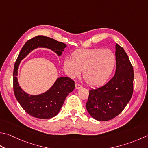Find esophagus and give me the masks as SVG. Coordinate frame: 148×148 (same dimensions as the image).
I'll use <instances>...</instances> for the list:
<instances>
[{"mask_svg":"<svg viewBox=\"0 0 148 148\" xmlns=\"http://www.w3.org/2000/svg\"><path fill=\"white\" fill-rule=\"evenodd\" d=\"M83 87L82 85H80L78 83H76V89H79V88H81Z\"/></svg>","mask_w":148,"mask_h":148,"instance_id":"1","label":"esophagus"}]
</instances>
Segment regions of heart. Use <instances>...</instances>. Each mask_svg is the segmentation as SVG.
Listing matches in <instances>:
<instances>
[{
    "label": "heart",
    "mask_w": 148,
    "mask_h": 148,
    "mask_svg": "<svg viewBox=\"0 0 148 148\" xmlns=\"http://www.w3.org/2000/svg\"><path fill=\"white\" fill-rule=\"evenodd\" d=\"M116 64L114 53L109 49H79L72 53L71 59L66 58L63 67L71 76L83 71L85 82L90 86L104 84L113 72Z\"/></svg>",
    "instance_id": "obj_1"
}]
</instances>
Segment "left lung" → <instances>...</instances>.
I'll return each mask as SVG.
<instances>
[{"mask_svg": "<svg viewBox=\"0 0 148 148\" xmlns=\"http://www.w3.org/2000/svg\"><path fill=\"white\" fill-rule=\"evenodd\" d=\"M116 72L106 84L89 90L86 103L88 113L99 121L117 116L127 106L133 92L134 71L123 48L116 44Z\"/></svg>", "mask_w": 148, "mask_h": 148, "instance_id": "left-lung-1", "label": "left lung"}]
</instances>
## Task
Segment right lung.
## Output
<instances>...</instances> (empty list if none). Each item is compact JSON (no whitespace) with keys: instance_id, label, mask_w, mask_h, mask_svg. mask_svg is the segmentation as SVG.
Segmentation results:
<instances>
[{"instance_id":"obj_1","label":"right lung","mask_w":148,"mask_h":148,"mask_svg":"<svg viewBox=\"0 0 148 148\" xmlns=\"http://www.w3.org/2000/svg\"><path fill=\"white\" fill-rule=\"evenodd\" d=\"M66 45L50 37L37 36L29 39L21 49L13 69V91L17 100L23 109L33 117L48 119L56 116L60 112L66 96L75 88L74 81L70 77H61L46 92L32 96L21 89L17 82V70L21 61L37 47L49 48L61 56Z\"/></svg>"}]
</instances>
